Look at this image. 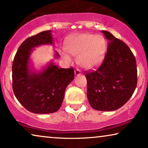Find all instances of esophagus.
Listing matches in <instances>:
<instances>
[{
	"label": "esophagus",
	"mask_w": 148,
	"mask_h": 148,
	"mask_svg": "<svg viewBox=\"0 0 148 148\" xmlns=\"http://www.w3.org/2000/svg\"><path fill=\"white\" fill-rule=\"evenodd\" d=\"M75 75H82V71L79 69H76L75 70Z\"/></svg>",
	"instance_id": "1"
}]
</instances>
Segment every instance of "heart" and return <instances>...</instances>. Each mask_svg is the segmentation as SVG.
Listing matches in <instances>:
<instances>
[{"instance_id": "1", "label": "heart", "mask_w": 148, "mask_h": 148, "mask_svg": "<svg viewBox=\"0 0 148 148\" xmlns=\"http://www.w3.org/2000/svg\"><path fill=\"white\" fill-rule=\"evenodd\" d=\"M106 44L102 36L94 34H78L66 42V51L77 56V61L82 67L90 69L96 66L104 55ZM61 55L64 59L71 60V56L65 52Z\"/></svg>"}]
</instances>
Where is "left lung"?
<instances>
[{"instance_id": "obj_1", "label": "left lung", "mask_w": 148, "mask_h": 148, "mask_svg": "<svg viewBox=\"0 0 148 148\" xmlns=\"http://www.w3.org/2000/svg\"><path fill=\"white\" fill-rule=\"evenodd\" d=\"M109 40L101 65L86 73L87 96L90 106L100 111H112L122 107L136 88V60L129 46L107 31H102Z\"/></svg>"}]
</instances>
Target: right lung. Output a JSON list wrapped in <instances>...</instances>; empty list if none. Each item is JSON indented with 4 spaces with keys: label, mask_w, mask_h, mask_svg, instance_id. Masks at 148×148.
Returning <instances> with one entry per match:
<instances>
[{
    "label": "right lung",
    "mask_w": 148,
    "mask_h": 148,
    "mask_svg": "<svg viewBox=\"0 0 148 148\" xmlns=\"http://www.w3.org/2000/svg\"><path fill=\"white\" fill-rule=\"evenodd\" d=\"M51 31L42 32L26 39L20 45L12 65L14 94L24 108L36 114H48L59 110L65 89L73 80V68H58L52 62L42 71L29 68L33 48L53 44ZM55 57H58L56 52Z\"/></svg>",
    "instance_id": "1"
}]
</instances>
